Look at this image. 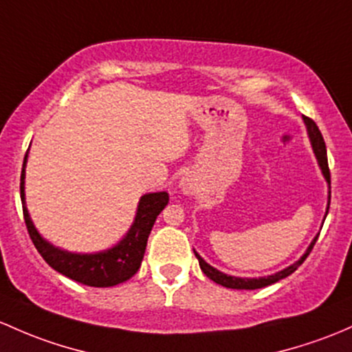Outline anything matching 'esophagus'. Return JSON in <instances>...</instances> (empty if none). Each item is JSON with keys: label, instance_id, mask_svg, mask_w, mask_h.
Returning <instances> with one entry per match:
<instances>
[{"label": "esophagus", "instance_id": "34e87169", "mask_svg": "<svg viewBox=\"0 0 352 352\" xmlns=\"http://www.w3.org/2000/svg\"><path fill=\"white\" fill-rule=\"evenodd\" d=\"M179 188H181V190H183L184 192H186V195H191V192H195V188H196L195 179H192L191 176H184L183 179H181Z\"/></svg>", "mask_w": 352, "mask_h": 352}]
</instances>
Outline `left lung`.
<instances>
[{"label":"left lung","instance_id":"left-lung-1","mask_svg":"<svg viewBox=\"0 0 352 352\" xmlns=\"http://www.w3.org/2000/svg\"><path fill=\"white\" fill-rule=\"evenodd\" d=\"M304 120H305V126H307L309 138H311V142H312V147H314V153H316L317 161H319L320 169H322L324 176H326V179H327V183L331 184V171H329L327 153H326V142H324L322 134H320L319 127H317V124L314 122L311 117H305V116H304ZM329 205H331V191H329ZM327 210H329V208H327ZM316 241H317V236L314 238V241L311 243V247L307 248V252L304 253V256H302V258L298 260V262L294 263V265L287 267L285 270L278 272V274L268 275V277H262V278H240V277H232V275L221 274L220 270H217V268H213L211 265H208L205 260H203L201 256H199L196 252H195V255H196V258H198L199 267H201L203 274H205L208 278H211V280H213V282L220 283V285H223V287H228V289L255 290V289H262V287L272 285V283L282 280V278L289 277L290 274H294V272H296L297 268L300 267L302 263H304V260L307 258L309 253L312 252V248H314V245H316Z\"/></svg>","mask_w":352,"mask_h":352}]
</instances>
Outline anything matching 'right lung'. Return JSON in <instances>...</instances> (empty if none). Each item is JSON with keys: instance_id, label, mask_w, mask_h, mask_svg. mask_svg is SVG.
<instances>
[{"instance_id": "1", "label": "right lung", "mask_w": 352, "mask_h": 352, "mask_svg": "<svg viewBox=\"0 0 352 352\" xmlns=\"http://www.w3.org/2000/svg\"><path fill=\"white\" fill-rule=\"evenodd\" d=\"M25 162L23 169H21L20 181L23 218L28 235L32 238L36 250L43 256L45 262L62 275L72 278V280L90 287H112L131 278L141 267L142 258H144L147 238H149V233L153 230L157 214L168 205V192H151V195L142 196L141 201H139L134 225H132L126 238L119 245H116L114 248L107 252L94 253V255H77V253L58 250L54 245L47 243L38 235L35 226H33L25 206Z\"/></svg>"}]
</instances>
